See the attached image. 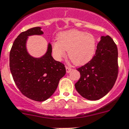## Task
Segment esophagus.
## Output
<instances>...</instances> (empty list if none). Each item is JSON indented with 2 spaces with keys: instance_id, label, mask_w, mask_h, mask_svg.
Returning <instances> with one entry per match:
<instances>
[{
  "instance_id": "esophagus-1",
  "label": "esophagus",
  "mask_w": 129,
  "mask_h": 129,
  "mask_svg": "<svg viewBox=\"0 0 129 129\" xmlns=\"http://www.w3.org/2000/svg\"><path fill=\"white\" fill-rule=\"evenodd\" d=\"M72 70V69L71 68H69V67H66V71H67V74H68V73H70V72Z\"/></svg>"
}]
</instances>
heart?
Here are the masks:
<instances>
[{
    "instance_id": "b5f03b06",
    "label": "heart",
    "mask_w": 129,
    "mask_h": 129,
    "mask_svg": "<svg viewBox=\"0 0 129 129\" xmlns=\"http://www.w3.org/2000/svg\"><path fill=\"white\" fill-rule=\"evenodd\" d=\"M96 39L92 34L77 29L61 32L57 36V42L52 43L53 56L61 61L68 51V56L76 65L89 62L95 54Z\"/></svg>"
}]
</instances>
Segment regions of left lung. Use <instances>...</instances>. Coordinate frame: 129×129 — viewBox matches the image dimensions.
Listing matches in <instances>:
<instances>
[{
	"instance_id": "8db88e82",
	"label": "left lung",
	"mask_w": 129,
	"mask_h": 129,
	"mask_svg": "<svg viewBox=\"0 0 129 129\" xmlns=\"http://www.w3.org/2000/svg\"><path fill=\"white\" fill-rule=\"evenodd\" d=\"M95 55L89 62L77 68L81 77L75 84L83 98L95 101L108 94L118 77V48L109 35L101 36Z\"/></svg>"
}]
</instances>
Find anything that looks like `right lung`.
Returning <instances> with one entry per match:
<instances>
[{
    "label": "right lung",
    "mask_w": 129,
    "mask_h": 129,
    "mask_svg": "<svg viewBox=\"0 0 129 129\" xmlns=\"http://www.w3.org/2000/svg\"><path fill=\"white\" fill-rule=\"evenodd\" d=\"M41 27L30 28L19 35L10 53V67L15 85L23 95L36 101L50 98L66 74L64 65L52 56V45L40 57L31 56L27 50L29 36L43 35Z\"/></svg>",
    "instance_id": "add662e5"
}]
</instances>
